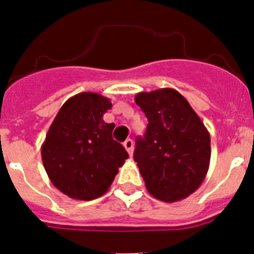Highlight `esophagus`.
<instances>
[{"instance_id":"1","label":"esophagus","mask_w":254,"mask_h":254,"mask_svg":"<svg viewBox=\"0 0 254 254\" xmlns=\"http://www.w3.org/2000/svg\"><path fill=\"white\" fill-rule=\"evenodd\" d=\"M123 146H125V149L127 150V152H128L129 155H132V152H133V141H132L131 138H127V140L123 142Z\"/></svg>"}]
</instances>
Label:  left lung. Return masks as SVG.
I'll list each match as a JSON object with an SVG mask.
<instances>
[{
    "instance_id": "1",
    "label": "left lung",
    "mask_w": 254,
    "mask_h": 254,
    "mask_svg": "<svg viewBox=\"0 0 254 254\" xmlns=\"http://www.w3.org/2000/svg\"><path fill=\"white\" fill-rule=\"evenodd\" d=\"M134 102L149 122L133 154L146 190L164 202L187 198L202 185L210 167L207 128L185 96L172 87L138 93Z\"/></svg>"
}]
</instances>
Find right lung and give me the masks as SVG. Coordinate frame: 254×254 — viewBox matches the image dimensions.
Masks as SVG:
<instances>
[{"instance_id":"obj_1","label":"right lung","mask_w":254,"mask_h":254,"mask_svg":"<svg viewBox=\"0 0 254 254\" xmlns=\"http://www.w3.org/2000/svg\"><path fill=\"white\" fill-rule=\"evenodd\" d=\"M111 99L85 91L64 103L42 145L48 178L62 193L75 199L98 198L109 190L128 154L113 140L114 123L103 116Z\"/></svg>"}]
</instances>
